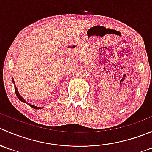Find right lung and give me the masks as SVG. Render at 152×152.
Here are the masks:
<instances>
[{
    "label": "right lung",
    "mask_w": 152,
    "mask_h": 152,
    "mask_svg": "<svg viewBox=\"0 0 152 152\" xmlns=\"http://www.w3.org/2000/svg\"><path fill=\"white\" fill-rule=\"evenodd\" d=\"M12 82H13V83L15 84V81H14V79H12ZM15 93H16L17 96H18V99H19V100H20L21 102H23V103H26V104H28L29 106H30L31 107H32V108H34V109H37V110H39V109H41L40 107H36V106H34V105H32V104H30L27 103L26 101L24 100L22 96H21L20 95L19 92H18V89H17L16 86H15Z\"/></svg>",
    "instance_id": "obj_1"
}]
</instances>
